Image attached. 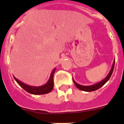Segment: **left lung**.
Instances as JSON below:
<instances>
[{
    "mask_svg": "<svg viewBox=\"0 0 124 124\" xmlns=\"http://www.w3.org/2000/svg\"><path fill=\"white\" fill-rule=\"evenodd\" d=\"M114 65H115V60H114V63H113V64H112V68H111V70L110 71L109 73L108 74L107 76V77L103 79V80H102L101 81H100V82H98V83H95V84L92 85H90V86H84V85H81L77 83V82L74 80L73 78V83H75V86H77L78 89L81 90L82 91L88 92H93V91L97 90H98V88H101L103 85H104L105 84V83L108 81V80H109L110 78L111 77V75H112V74L113 73V71H114Z\"/></svg>",
    "mask_w": 124,
    "mask_h": 124,
    "instance_id": "obj_1",
    "label": "left lung"
}]
</instances>
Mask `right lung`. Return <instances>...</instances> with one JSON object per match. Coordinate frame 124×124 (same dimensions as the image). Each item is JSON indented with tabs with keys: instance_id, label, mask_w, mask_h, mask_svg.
Segmentation results:
<instances>
[{
	"instance_id": "add662e5",
	"label": "right lung",
	"mask_w": 124,
	"mask_h": 124,
	"mask_svg": "<svg viewBox=\"0 0 124 124\" xmlns=\"http://www.w3.org/2000/svg\"><path fill=\"white\" fill-rule=\"evenodd\" d=\"M55 70H56V68H54L53 70L52 71L49 80L47 81V83H45L44 85L39 86H31V85H27L22 82V81H19L15 77H14V78L15 80L17 81V83L24 90H26L27 92L31 94H33V95H43V94H46L51 92L53 89V76Z\"/></svg>"
}]
</instances>
